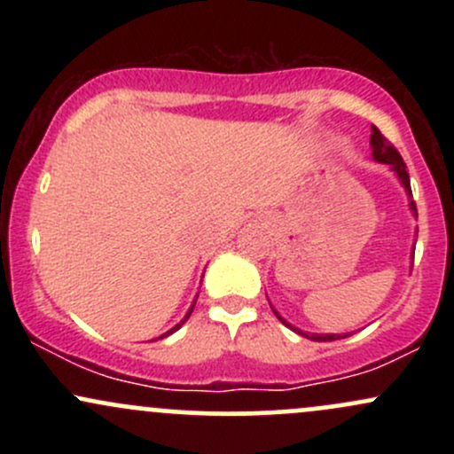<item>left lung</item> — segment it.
<instances>
[{
	"mask_svg": "<svg viewBox=\"0 0 454 454\" xmlns=\"http://www.w3.org/2000/svg\"><path fill=\"white\" fill-rule=\"evenodd\" d=\"M369 145H372V155H373V160L380 161V164H388L390 170H393V173L399 176L401 185L405 187V192H408V194L411 196L410 175H408V170H405V161H403V158H401L399 151L395 149L393 145H390L388 140L382 137V132H380V129H378L376 126H372V140H369ZM410 209H411V213H414V215H419V213H416V202H414V200H410ZM273 311H275V309H273ZM275 316L279 317L281 325H286L288 328H293L294 333H299V335H303V337H307V340H311V341H335V340H343V337L350 335V333H346V335H335V333H325V335H317V333H303V331H301V328H296V326L290 325V322H286L284 317H281V316L278 314V311H275Z\"/></svg>",
	"mask_w": 454,
	"mask_h": 454,
	"instance_id": "left-lung-1",
	"label": "left lung"
}]
</instances>
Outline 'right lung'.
Returning a JSON list of instances; mask_svg holds the SVG:
<instances>
[{
  "mask_svg": "<svg viewBox=\"0 0 454 454\" xmlns=\"http://www.w3.org/2000/svg\"><path fill=\"white\" fill-rule=\"evenodd\" d=\"M196 299H198V296H196ZM196 299H194V303H192V307H190V311H187V314H185V317H184V320H181V322H179V325H176V326H173V328H170V331H168V333H164V335H161V337H158V340H164V337L173 335V333H175V331H179V328H181V325H184V322L187 320V317H190V316H192V309H194V305H196Z\"/></svg>",
  "mask_w": 454,
  "mask_h": 454,
  "instance_id": "obj_1",
  "label": "right lung"
}]
</instances>
